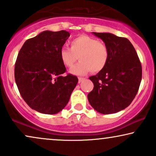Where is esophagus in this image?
Returning <instances> with one entry per match:
<instances>
[{"instance_id": "esophagus-1", "label": "esophagus", "mask_w": 156, "mask_h": 156, "mask_svg": "<svg viewBox=\"0 0 156 156\" xmlns=\"http://www.w3.org/2000/svg\"><path fill=\"white\" fill-rule=\"evenodd\" d=\"M84 79H85V78H80V77H79V78H78V83H80V82L83 81Z\"/></svg>"}]
</instances>
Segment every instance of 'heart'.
I'll use <instances>...</instances> for the list:
<instances>
[{"instance_id":"1","label":"heart","mask_w":156,"mask_h":156,"mask_svg":"<svg viewBox=\"0 0 156 156\" xmlns=\"http://www.w3.org/2000/svg\"><path fill=\"white\" fill-rule=\"evenodd\" d=\"M70 48L62 47L59 57L65 67H71L78 59L80 62L70 70L74 75L83 76L89 71L94 73L102 71L108 64L110 52L105 43L95 37L80 35L70 42Z\"/></svg>"}]
</instances>
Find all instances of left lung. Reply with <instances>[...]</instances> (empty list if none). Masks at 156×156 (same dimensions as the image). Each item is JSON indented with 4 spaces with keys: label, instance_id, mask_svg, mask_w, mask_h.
I'll return each instance as SVG.
<instances>
[{
    "label": "left lung",
    "instance_id": "8db88e82",
    "mask_svg": "<svg viewBox=\"0 0 156 156\" xmlns=\"http://www.w3.org/2000/svg\"><path fill=\"white\" fill-rule=\"evenodd\" d=\"M108 46V64L96 76L89 77L94 89L88 94L92 108L102 114L121 111L132 103L142 80V65L128 39L108 33H93Z\"/></svg>",
    "mask_w": 156,
    "mask_h": 156
}]
</instances>
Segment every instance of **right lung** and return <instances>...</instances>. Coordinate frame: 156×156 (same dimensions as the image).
<instances>
[{"mask_svg":"<svg viewBox=\"0 0 156 156\" xmlns=\"http://www.w3.org/2000/svg\"><path fill=\"white\" fill-rule=\"evenodd\" d=\"M70 33L44 31L24 42L19 51L14 78L28 106L44 114H56L66 106L78 79L66 73L59 51Z\"/></svg>","mask_w":156,"mask_h":156,"instance_id":"1","label":"right lung"}]
</instances>
